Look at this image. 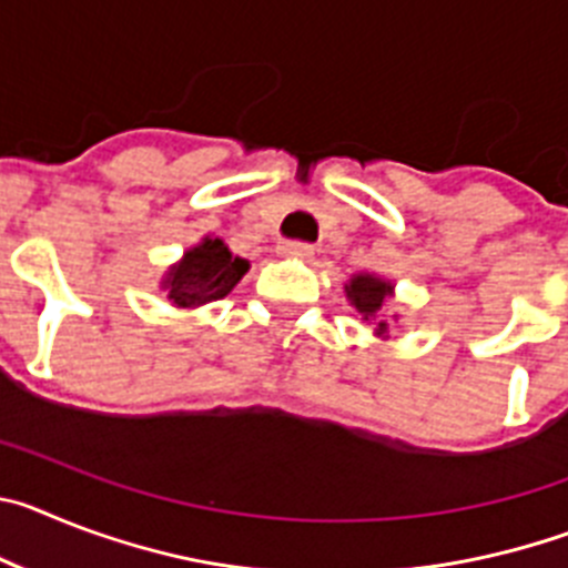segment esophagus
I'll list each match as a JSON object with an SVG mask.
<instances>
[{"instance_id":"34e87169","label":"esophagus","mask_w":568,"mask_h":568,"mask_svg":"<svg viewBox=\"0 0 568 568\" xmlns=\"http://www.w3.org/2000/svg\"><path fill=\"white\" fill-rule=\"evenodd\" d=\"M281 255H295V258H310V255L315 253L313 244H307V241H284L278 247Z\"/></svg>"}]
</instances>
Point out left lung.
I'll return each instance as SVG.
<instances>
[{
    "label": "left lung",
    "instance_id": "obj_1",
    "mask_svg": "<svg viewBox=\"0 0 568 568\" xmlns=\"http://www.w3.org/2000/svg\"><path fill=\"white\" fill-rule=\"evenodd\" d=\"M389 293H393V287H389L386 281L373 278V275H355V278L349 281V287H346V295H349V301L355 304V310H358L369 324H375V333L378 335L389 333V324H386L384 318V301Z\"/></svg>",
    "mask_w": 568,
    "mask_h": 568
}]
</instances>
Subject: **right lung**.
Segmentation results:
<instances>
[{"instance_id": "right-lung-1", "label": "right lung", "mask_w": 568, "mask_h": 568, "mask_svg": "<svg viewBox=\"0 0 568 568\" xmlns=\"http://www.w3.org/2000/svg\"><path fill=\"white\" fill-rule=\"evenodd\" d=\"M247 261L235 258L222 239H204L199 247L184 253L179 267L170 270L164 287L175 307H202L230 293L247 273Z\"/></svg>"}]
</instances>
